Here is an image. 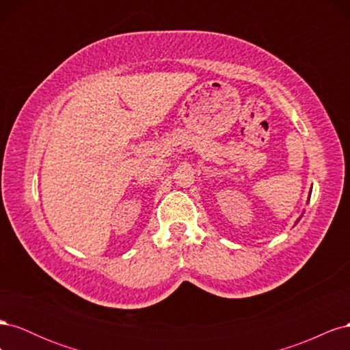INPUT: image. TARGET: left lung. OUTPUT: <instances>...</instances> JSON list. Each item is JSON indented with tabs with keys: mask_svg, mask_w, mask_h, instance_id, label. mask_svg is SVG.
I'll return each mask as SVG.
<instances>
[{
	"mask_svg": "<svg viewBox=\"0 0 350 350\" xmlns=\"http://www.w3.org/2000/svg\"><path fill=\"white\" fill-rule=\"evenodd\" d=\"M310 196H311V193H310ZM299 219H301V217H299ZM299 219H298V220H296V221H299Z\"/></svg>",
	"mask_w": 350,
	"mask_h": 350,
	"instance_id": "1",
	"label": "left lung"
}]
</instances>
